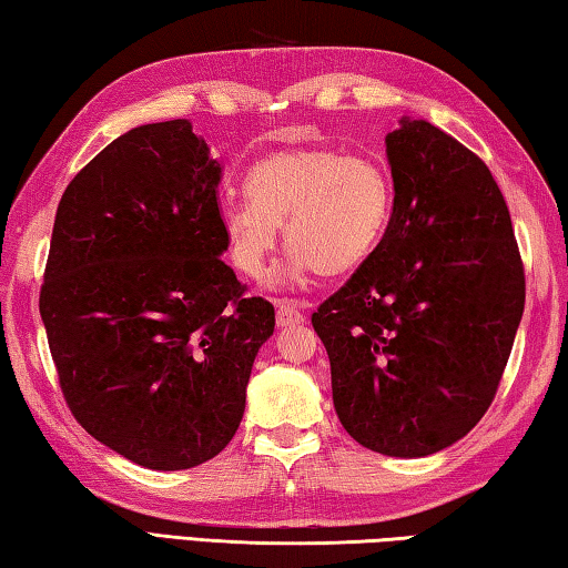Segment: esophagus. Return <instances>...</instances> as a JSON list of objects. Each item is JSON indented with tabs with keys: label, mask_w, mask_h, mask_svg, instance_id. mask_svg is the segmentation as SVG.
I'll use <instances>...</instances> for the list:
<instances>
[{
	"label": "esophagus",
	"mask_w": 568,
	"mask_h": 568,
	"mask_svg": "<svg viewBox=\"0 0 568 568\" xmlns=\"http://www.w3.org/2000/svg\"><path fill=\"white\" fill-rule=\"evenodd\" d=\"M296 324H304V314L300 306L292 302H278L276 304V326L286 329V326H296Z\"/></svg>",
	"instance_id": "1"
}]
</instances>
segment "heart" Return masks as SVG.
Returning a JSON list of instances; mask_svg holds the SVG:
<instances>
[{
  "label": "heart",
  "mask_w": 568,
  "mask_h": 568,
  "mask_svg": "<svg viewBox=\"0 0 568 568\" xmlns=\"http://www.w3.org/2000/svg\"><path fill=\"white\" fill-rule=\"evenodd\" d=\"M244 199L222 206V232L234 266L258 278L276 252L278 236L292 244L284 278L314 268L342 276L362 266L389 222L392 186L369 156L322 146L274 152L248 169Z\"/></svg>",
  "instance_id": "heart-1"
}]
</instances>
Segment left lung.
<instances>
[{
    "instance_id": "8db88e82",
    "label": "left lung",
    "mask_w": 568,
    "mask_h": 568,
    "mask_svg": "<svg viewBox=\"0 0 568 568\" xmlns=\"http://www.w3.org/2000/svg\"><path fill=\"white\" fill-rule=\"evenodd\" d=\"M389 226L314 312L339 422L366 449L419 459L489 409L526 284L501 189L479 156L426 119L386 134Z\"/></svg>"
}]
</instances>
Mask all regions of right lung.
Returning a JSON list of instances; mask_svg holds the SVG:
<instances>
[{
	"label": "right lung",
	"mask_w": 568,
	"mask_h": 568,
	"mask_svg": "<svg viewBox=\"0 0 568 568\" xmlns=\"http://www.w3.org/2000/svg\"><path fill=\"white\" fill-rule=\"evenodd\" d=\"M222 164L189 119L104 146L62 194L39 294L74 419L156 471L204 464L242 424L274 306L226 252Z\"/></svg>",
	"instance_id": "obj_1"
}]
</instances>
